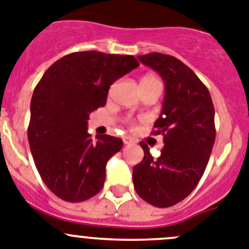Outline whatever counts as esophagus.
<instances>
[{
	"label": "esophagus",
	"instance_id": "34e87169",
	"mask_svg": "<svg viewBox=\"0 0 249 249\" xmlns=\"http://www.w3.org/2000/svg\"><path fill=\"white\" fill-rule=\"evenodd\" d=\"M123 142H124V144L129 145V144H134V142H135V140H134L133 138H130V137H124Z\"/></svg>",
	"mask_w": 249,
	"mask_h": 249
}]
</instances>
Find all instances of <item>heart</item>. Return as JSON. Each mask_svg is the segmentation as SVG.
I'll use <instances>...</instances> for the list:
<instances>
[{
  "label": "heart",
  "instance_id": "1",
  "mask_svg": "<svg viewBox=\"0 0 249 249\" xmlns=\"http://www.w3.org/2000/svg\"><path fill=\"white\" fill-rule=\"evenodd\" d=\"M150 84H155V85H160L161 81L160 79L155 75H151V73H146L140 79V85H150Z\"/></svg>",
  "mask_w": 249,
  "mask_h": 249
}]
</instances>
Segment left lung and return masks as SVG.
I'll return each mask as SVG.
<instances>
[{"mask_svg":"<svg viewBox=\"0 0 249 249\" xmlns=\"http://www.w3.org/2000/svg\"><path fill=\"white\" fill-rule=\"evenodd\" d=\"M138 59L165 84L163 109L153 131L163 135L164 148L153 159L148 145L140 142L144 159L134 166V188L149 204L166 208L187 198L207 168L215 140L214 107L207 86L177 57L153 53Z\"/></svg>","mask_w":249,"mask_h":249,"instance_id":"8db88e82","label":"left lung"}]
</instances>
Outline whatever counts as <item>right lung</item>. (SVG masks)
Instances as JSON below:
<instances>
[{
	"instance_id": "add662e5",
	"label": "right lung",
	"mask_w": 249,
	"mask_h": 249,
	"mask_svg": "<svg viewBox=\"0 0 249 249\" xmlns=\"http://www.w3.org/2000/svg\"><path fill=\"white\" fill-rule=\"evenodd\" d=\"M131 55L72 53L53 62L31 99L27 138L46 187L65 202L77 203L104 187L110 158L123 140L88 133L90 112L107 104L110 85L138 68Z\"/></svg>"
}]
</instances>
